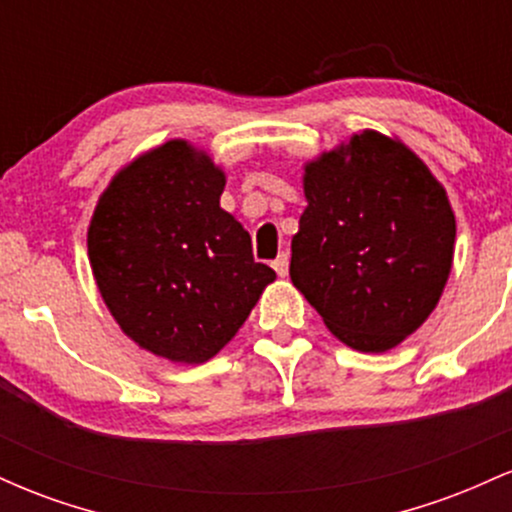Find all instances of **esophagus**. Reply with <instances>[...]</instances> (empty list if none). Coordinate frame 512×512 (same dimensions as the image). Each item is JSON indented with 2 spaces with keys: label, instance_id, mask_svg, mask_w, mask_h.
<instances>
[{
  "label": "esophagus",
  "instance_id": "34e87169",
  "mask_svg": "<svg viewBox=\"0 0 512 512\" xmlns=\"http://www.w3.org/2000/svg\"><path fill=\"white\" fill-rule=\"evenodd\" d=\"M272 267H274V272L279 274V276L289 274V255H286V252H281V255L272 262Z\"/></svg>",
  "mask_w": 512,
  "mask_h": 512
}]
</instances>
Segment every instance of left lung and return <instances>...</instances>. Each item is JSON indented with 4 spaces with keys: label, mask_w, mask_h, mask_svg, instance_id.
Wrapping results in <instances>:
<instances>
[{
    "label": "left lung",
    "mask_w": 512,
    "mask_h": 512,
    "mask_svg": "<svg viewBox=\"0 0 512 512\" xmlns=\"http://www.w3.org/2000/svg\"><path fill=\"white\" fill-rule=\"evenodd\" d=\"M291 281L346 346L383 354L440 301L455 252L445 187L409 146L363 129L305 163Z\"/></svg>",
    "instance_id": "obj_1"
}]
</instances>
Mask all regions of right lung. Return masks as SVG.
Returning <instances> with one entry per match:
<instances>
[{
	"label": "right lung",
	"mask_w": 512,
	"mask_h": 512,
	"mask_svg": "<svg viewBox=\"0 0 512 512\" xmlns=\"http://www.w3.org/2000/svg\"><path fill=\"white\" fill-rule=\"evenodd\" d=\"M223 187L207 151L170 139L110 180L88 226V260L110 315L168 361L219 354L276 279L221 209Z\"/></svg>",
	"instance_id": "obj_1"
}]
</instances>
